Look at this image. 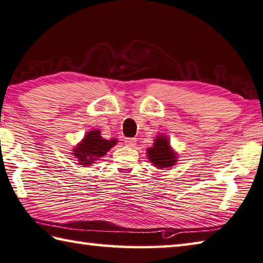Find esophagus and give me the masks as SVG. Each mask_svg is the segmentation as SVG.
Returning <instances> with one entry per match:
<instances>
[{
  "label": "esophagus",
  "instance_id": "34e87169",
  "mask_svg": "<svg viewBox=\"0 0 263 263\" xmlns=\"http://www.w3.org/2000/svg\"><path fill=\"white\" fill-rule=\"evenodd\" d=\"M124 144H126L127 146H135L136 140L130 139V137H127V139H124Z\"/></svg>",
  "mask_w": 263,
  "mask_h": 263
}]
</instances>
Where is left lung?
<instances>
[{"label": "left lung", "mask_w": 263, "mask_h": 263, "mask_svg": "<svg viewBox=\"0 0 263 263\" xmlns=\"http://www.w3.org/2000/svg\"><path fill=\"white\" fill-rule=\"evenodd\" d=\"M149 160L156 167L159 168H168L172 167L176 164L177 160V154L173 151L167 136L159 135L156 137L154 142V145L146 150Z\"/></svg>", "instance_id": "8db88e82"}]
</instances>
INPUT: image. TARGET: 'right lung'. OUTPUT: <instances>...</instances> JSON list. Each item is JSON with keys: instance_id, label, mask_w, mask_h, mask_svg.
I'll list each match as a JSON object with an SVG mask.
<instances>
[{"instance_id": "obj_1", "label": "right lung", "mask_w": 263, "mask_h": 263, "mask_svg": "<svg viewBox=\"0 0 263 263\" xmlns=\"http://www.w3.org/2000/svg\"><path fill=\"white\" fill-rule=\"evenodd\" d=\"M117 143L118 141L115 139L104 140L100 136L99 129H95L87 133L81 143L73 148L71 154L77 158L78 164L89 166L91 163H95V160L107 154V151Z\"/></svg>"}]
</instances>
